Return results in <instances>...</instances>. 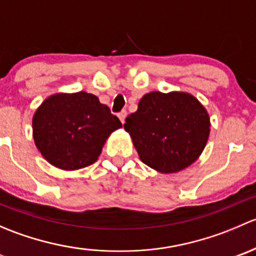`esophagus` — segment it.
<instances>
[{
	"mask_svg": "<svg viewBox=\"0 0 256 256\" xmlns=\"http://www.w3.org/2000/svg\"><path fill=\"white\" fill-rule=\"evenodd\" d=\"M126 115H128V112H125V110H122V112H118V118H120V121H121V124H124L125 122V118H126Z\"/></svg>",
	"mask_w": 256,
	"mask_h": 256,
	"instance_id": "esophagus-1",
	"label": "esophagus"
}]
</instances>
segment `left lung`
I'll return each mask as SVG.
<instances>
[{
    "mask_svg": "<svg viewBox=\"0 0 256 256\" xmlns=\"http://www.w3.org/2000/svg\"><path fill=\"white\" fill-rule=\"evenodd\" d=\"M125 121L141 161L166 174L194 164L210 132L207 109L186 92H147Z\"/></svg>",
    "mask_w": 256,
    "mask_h": 256,
    "instance_id": "obj_1",
    "label": "left lung"
}]
</instances>
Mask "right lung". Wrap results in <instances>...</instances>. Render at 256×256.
<instances>
[{
  "label": "right lung",
  "mask_w": 256,
  "mask_h": 256,
  "mask_svg": "<svg viewBox=\"0 0 256 256\" xmlns=\"http://www.w3.org/2000/svg\"><path fill=\"white\" fill-rule=\"evenodd\" d=\"M120 120L95 95L56 92L37 108L32 118L33 140L46 161L63 171H76L99 158Z\"/></svg>",
  "instance_id": "obj_1"
}]
</instances>
